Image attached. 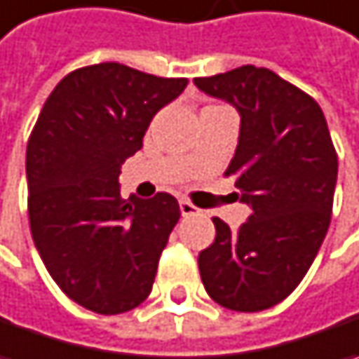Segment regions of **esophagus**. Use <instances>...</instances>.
Listing matches in <instances>:
<instances>
[{
  "label": "esophagus",
  "instance_id": "esophagus-1",
  "mask_svg": "<svg viewBox=\"0 0 359 359\" xmlns=\"http://www.w3.org/2000/svg\"><path fill=\"white\" fill-rule=\"evenodd\" d=\"M180 212H182V216H196V214H200V210L194 204H189L188 200H180Z\"/></svg>",
  "mask_w": 359,
  "mask_h": 359
}]
</instances>
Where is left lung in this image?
Returning <instances> with one entry per match:
<instances>
[{"label": "left lung", "instance_id": "8db88e82", "mask_svg": "<svg viewBox=\"0 0 359 359\" xmlns=\"http://www.w3.org/2000/svg\"><path fill=\"white\" fill-rule=\"evenodd\" d=\"M194 84L241 115L226 175L250 208L236 232L212 218L216 238L198 257L200 277L218 305L262 311L295 291L332 222L337 155L327 121L309 95L269 68L248 64Z\"/></svg>", "mask_w": 359, "mask_h": 359}]
</instances>
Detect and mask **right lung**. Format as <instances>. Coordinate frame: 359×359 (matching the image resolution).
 <instances>
[{"mask_svg":"<svg viewBox=\"0 0 359 359\" xmlns=\"http://www.w3.org/2000/svg\"><path fill=\"white\" fill-rule=\"evenodd\" d=\"M186 86L118 62L79 68L56 84L29 135L32 238L50 277L88 311L125 313L151 293L180 206L165 191L123 200L118 173Z\"/></svg>","mask_w":359,"mask_h":359,"instance_id":"1","label":"right lung"}]
</instances>
